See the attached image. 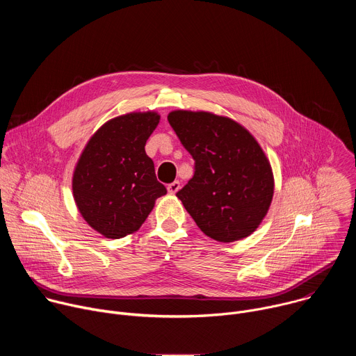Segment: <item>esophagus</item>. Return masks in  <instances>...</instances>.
<instances>
[{"label":"esophagus","instance_id":"esophagus-1","mask_svg":"<svg viewBox=\"0 0 356 356\" xmlns=\"http://www.w3.org/2000/svg\"><path fill=\"white\" fill-rule=\"evenodd\" d=\"M180 181H173V183H170V184H168V191L170 193V194H175V193H177L179 190H180Z\"/></svg>","mask_w":356,"mask_h":356}]
</instances>
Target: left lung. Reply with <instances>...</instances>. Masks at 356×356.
<instances>
[{
    "mask_svg": "<svg viewBox=\"0 0 356 356\" xmlns=\"http://www.w3.org/2000/svg\"><path fill=\"white\" fill-rule=\"evenodd\" d=\"M168 121L194 159V176L177 191L197 227L218 242L249 236L266 217L275 179L253 135L207 111L176 110Z\"/></svg>",
    "mask_w": 356,
    "mask_h": 356,
    "instance_id": "1",
    "label": "left lung"
}]
</instances>
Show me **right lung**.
I'll use <instances>...</instances> for the list:
<instances>
[{"label": "right lung", "mask_w": 356, "mask_h": 356, "mask_svg": "<svg viewBox=\"0 0 356 356\" xmlns=\"http://www.w3.org/2000/svg\"><path fill=\"white\" fill-rule=\"evenodd\" d=\"M155 111L129 113L99 127L84 146L73 172V197L86 222L118 239L136 232L166 194L145 152L159 124Z\"/></svg>", "instance_id": "add662e5"}]
</instances>
